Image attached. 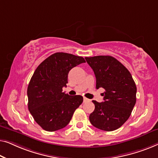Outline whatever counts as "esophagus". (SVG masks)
I'll return each instance as SVG.
<instances>
[{"label": "esophagus", "mask_w": 158, "mask_h": 158, "mask_svg": "<svg viewBox=\"0 0 158 158\" xmlns=\"http://www.w3.org/2000/svg\"><path fill=\"white\" fill-rule=\"evenodd\" d=\"M89 99L86 98V97H84V102H89Z\"/></svg>", "instance_id": "obj_1"}]
</instances>
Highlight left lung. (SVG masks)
<instances>
[{
    "instance_id": "obj_1",
    "label": "left lung",
    "mask_w": 158,
    "mask_h": 158,
    "mask_svg": "<svg viewBox=\"0 0 158 158\" xmlns=\"http://www.w3.org/2000/svg\"><path fill=\"white\" fill-rule=\"evenodd\" d=\"M96 77V88H103L104 102L93 100L91 124L99 130L113 131L130 117L136 103L137 87L127 69L111 56L85 57Z\"/></svg>"
}]
</instances>
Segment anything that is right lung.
<instances>
[{
    "label": "right lung",
    "mask_w": 158,
    "mask_h": 158,
    "mask_svg": "<svg viewBox=\"0 0 158 158\" xmlns=\"http://www.w3.org/2000/svg\"><path fill=\"white\" fill-rule=\"evenodd\" d=\"M84 62L81 56L57 52L35 70L28 86V107L44 130L54 132L65 127L83 102V97L70 96L62 92V88L68 83L69 71Z\"/></svg>",
    "instance_id": "obj_1"
}]
</instances>
